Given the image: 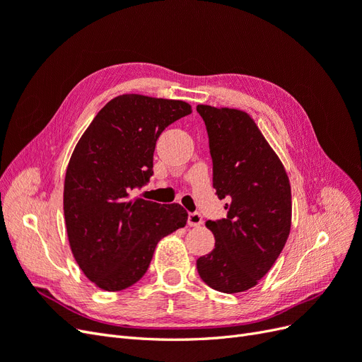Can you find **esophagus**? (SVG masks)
Instances as JSON below:
<instances>
[{"instance_id":"obj_1","label":"esophagus","mask_w":362,"mask_h":362,"mask_svg":"<svg viewBox=\"0 0 362 362\" xmlns=\"http://www.w3.org/2000/svg\"><path fill=\"white\" fill-rule=\"evenodd\" d=\"M187 223L190 226H201L204 223V218L199 213H190L187 217Z\"/></svg>"}]
</instances>
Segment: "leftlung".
Here are the masks:
<instances>
[{"instance_id": "left-lung-1", "label": "left lung", "mask_w": 362, "mask_h": 362, "mask_svg": "<svg viewBox=\"0 0 362 362\" xmlns=\"http://www.w3.org/2000/svg\"><path fill=\"white\" fill-rule=\"evenodd\" d=\"M210 154L213 187L228 214L206 221L214 249L196 261L199 276L217 291L255 287L275 264L291 228V187L276 152L255 120L237 108L199 104Z\"/></svg>"}]
</instances>
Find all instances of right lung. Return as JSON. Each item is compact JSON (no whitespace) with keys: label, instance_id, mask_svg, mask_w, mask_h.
Masks as SVG:
<instances>
[{"label":"right lung","instance_id":"obj_1","mask_svg":"<svg viewBox=\"0 0 362 362\" xmlns=\"http://www.w3.org/2000/svg\"><path fill=\"white\" fill-rule=\"evenodd\" d=\"M192 113L190 104L119 95L76 144L64 177L63 210L76 264L96 287L120 291L145 275L157 243L182 228L187 211L131 198L151 178L156 141Z\"/></svg>","mask_w":362,"mask_h":362}]
</instances>
